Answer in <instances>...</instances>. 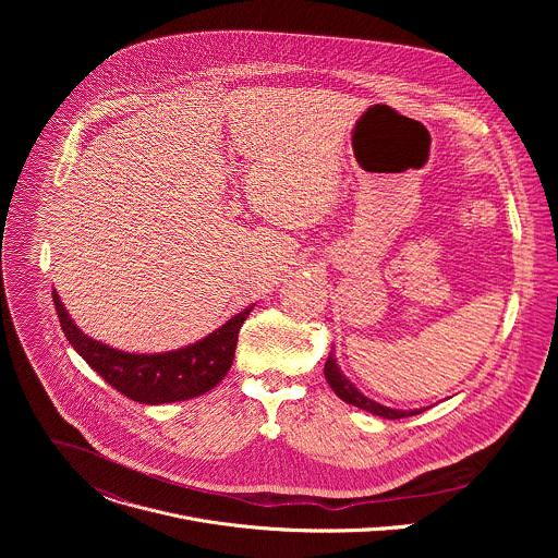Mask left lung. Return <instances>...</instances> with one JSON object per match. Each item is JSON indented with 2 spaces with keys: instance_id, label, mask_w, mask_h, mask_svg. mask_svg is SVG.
<instances>
[{
  "instance_id": "left-lung-1",
  "label": "left lung",
  "mask_w": 558,
  "mask_h": 558,
  "mask_svg": "<svg viewBox=\"0 0 558 558\" xmlns=\"http://www.w3.org/2000/svg\"><path fill=\"white\" fill-rule=\"evenodd\" d=\"M325 377H327L329 386L333 388V392L340 397V400H344L347 404H353V407H357V409H362V411H366V413H373V415H377V417H384V420H402V417H411V415H420V413H422V409H420V411H417V409H415V411H397V409H388V407H381V404L368 400L366 395H362V392L342 375L333 351L329 353V360H327V364H325Z\"/></svg>"
}]
</instances>
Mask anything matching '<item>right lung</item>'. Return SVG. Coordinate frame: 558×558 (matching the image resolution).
<instances>
[{
    "label": "right lung",
    "mask_w": 558,
    "mask_h": 558,
    "mask_svg": "<svg viewBox=\"0 0 558 558\" xmlns=\"http://www.w3.org/2000/svg\"><path fill=\"white\" fill-rule=\"evenodd\" d=\"M57 317L68 342L112 388L138 404L183 402L211 390L231 368L238 331L256 304L235 313L220 329L196 344L170 353L136 355L110 349L78 329L52 291Z\"/></svg>",
    "instance_id": "obj_1"
}]
</instances>
